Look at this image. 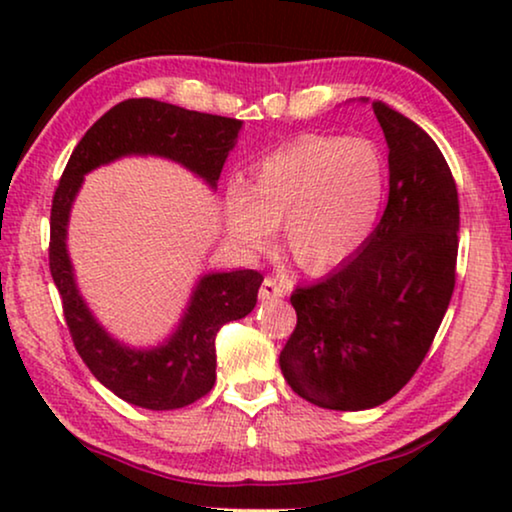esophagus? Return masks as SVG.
<instances>
[{"instance_id": "34e87169", "label": "esophagus", "mask_w": 512, "mask_h": 512, "mask_svg": "<svg viewBox=\"0 0 512 512\" xmlns=\"http://www.w3.org/2000/svg\"><path fill=\"white\" fill-rule=\"evenodd\" d=\"M282 296H284V289L277 284V279L265 277L263 284H261V289H258V298H261L263 303H265V300H277V298H282Z\"/></svg>"}]
</instances>
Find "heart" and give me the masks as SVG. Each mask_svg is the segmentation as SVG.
Listing matches in <instances>:
<instances>
[{"mask_svg": "<svg viewBox=\"0 0 512 512\" xmlns=\"http://www.w3.org/2000/svg\"><path fill=\"white\" fill-rule=\"evenodd\" d=\"M387 186V163L370 139L307 135L265 156L247 188H228L226 228L240 247L263 251L284 226L293 261L326 272L373 235Z\"/></svg>", "mask_w": 512, "mask_h": 512, "instance_id": "obj_1", "label": "heart"}]
</instances>
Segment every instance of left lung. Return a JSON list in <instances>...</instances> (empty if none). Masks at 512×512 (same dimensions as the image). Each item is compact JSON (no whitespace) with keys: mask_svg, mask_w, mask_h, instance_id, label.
<instances>
[{"mask_svg":"<svg viewBox=\"0 0 512 512\" xmlns=\"http://www.w3.org/2000/svg\"><path fill=\"white\" fill-rule=\"evenodd\" d=\"M389 200L368 242L338 270L291 293L298 324L279 368L305 401L370 410L396 396L424 361L454 291L459 198L436 142L380 100Z\"/></svg>","mask_w":512,"mask_h":512,"instance_id":"left-lung-1","label":"left lung"}]
</instances>
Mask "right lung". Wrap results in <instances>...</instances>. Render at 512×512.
I'll return each mask as SVG.
<instances>
[{"mask_svg": "<svg viewBox=\"0 0 512 512\" xmlns=\"http://www.w3.org/2000/svg\"><path fill=\"white\" fill-rule=\"evenodd\" d=\"M242 125L237 118L200 114L149 97L125 100L83 135L55 188L48 258L76 352L104 387L137 408L177 410L209 394L216 382V333L226 321L254 310L263 275L256 270L205 272L165 340L149 347L128 345L97 321L76 282L67 249L74 200L88 172L128 156L172 160L216 191Z\"/></svg>", "mask_w": 512, "mask_h": 512, "instance_id": "obj_1", "label": "right lung"}]
</instances>
